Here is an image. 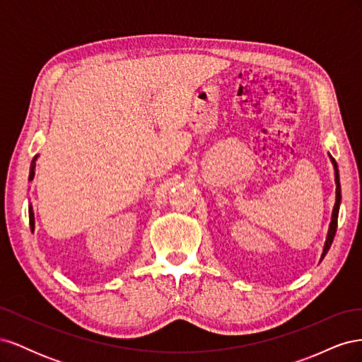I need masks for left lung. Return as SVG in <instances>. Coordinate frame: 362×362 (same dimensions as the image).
Returning <instances> with one entry per match:
<instances>
[{
  "label": "left lung",
  "instance_id": "8db88e82",
  "mask_svg": "<svg viewBox=\"0 0 362 362\" xmlns=\"http://www.w3.org/2000/svg\"><path fill=\"white\" fill-rule=\"evenodd\" d=\"M329 158L332 161V166H334V173H335V204H334V210H332V216H331V223L329 228H327V234H326V242L323 245V252H322V257L320 261L326 257L327 250H329L332 242H334V237L337 233V222H338V211H339V205H341V185H339V173H338V166H337V161L332 158V156L329 154Z\"/></svg>",
  "mask_w": 362,
  "mask_h": 362
}]
</instances>
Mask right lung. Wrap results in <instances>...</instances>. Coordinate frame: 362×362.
<instances>
[{
  "mask_svg": "<svg viewBox=\"0 0 362 362\" xmlns=\"http://www.w3.org/2000/svg\"><path fill=\"white\" fill-rule=\"evenodd\" d=\"M39 156H35V158L31 160V166H30V175H28V181H33L35 178V169H36V160ZM28 217H30V228H31V233L35 231V211H33V205H28Z\"/></svg>",
  "mask_w": 362,
  "mask_h": 362,
  "instance_id": "add662e5",
  "label": "right lung"
}]
</instances>
